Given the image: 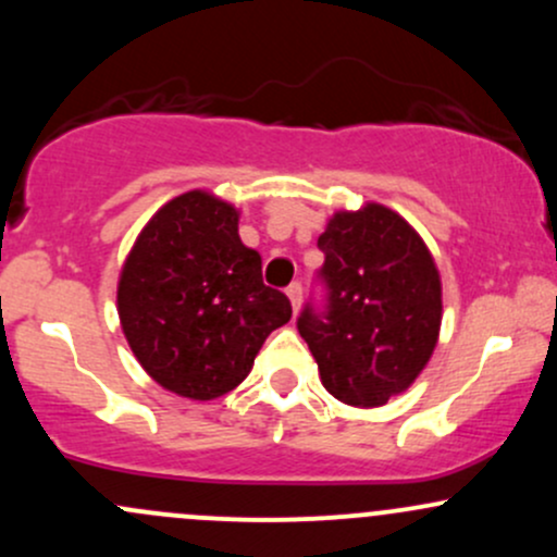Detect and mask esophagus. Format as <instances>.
Returning a JSON list of instances; mask_svg holds the SVG:
<instances>
[{
    "label": "esophagus",
    "mask_w": 557,
    "mask_h": 557,
    "mask_svg": "<svg viewBox=\"0 0 557 557\" xmlns=\"http://www.w3.org/2000/svg\"><path fill=\"white\" fill-rule=\"evenodd\" d=\"M285 293H288L290 307H293V311H296L298 304H301V283H290L288 288H285Z\"/></svg>",
    "instance_id": "34e87169"
}]
</instances>
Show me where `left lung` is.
Instances as JSON below:
<instances>
[{
	"mask_svg": "<svg viewBox=\"0 0 557 557\" xmlns=\"http://www.w3.org/2000/svg\"><path fill=\"white\" fill-rule=\"evenodd\" d=\"M325 311L311 304L298 333L322 386L351 407H381L423 372L442 327V277L423 237L396 211H338L317 240Z\"/></svg>",
	"mask_w": 557,
	"mask_h": 557,
	"instance_id": "8db88e82",
	"label": "left lung"
}]
</instances>
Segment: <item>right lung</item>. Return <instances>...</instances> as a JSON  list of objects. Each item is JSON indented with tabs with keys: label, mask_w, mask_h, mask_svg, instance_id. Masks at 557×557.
I'll use <instances>...</instances> for the list:
<instances>
[{
	"label": "right lung",
	"mask_w": 557,
	"mask_h": 557,
	"mask_svg": "<svg viewBox=\"0 0 557 557\" xmlns=\"http://www.w3.org/2000/svg\"><path fill=\"white\" fill-rule=\"evenodd\" d=\"M227 200L189 189L145 224L119 277V317L134 357L171 394L209 401L240 386L285 293L261 280V256L237 235Z\"/></svg>",
	"instance_id": "right-lung-1"
}]
</instances>
